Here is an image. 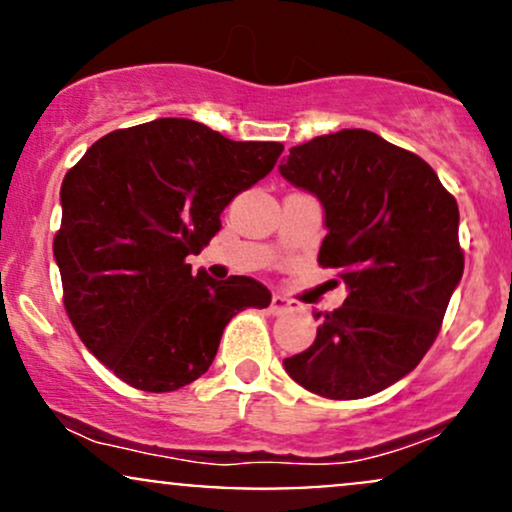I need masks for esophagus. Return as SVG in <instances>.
Returning a JSON list of instances; mask_svg holds the SVG:
<instances>
[{
	"label": "esophagus",
	"mask_w": 512,
	"mask_h": 512,
	"mask_svg": "<svg viewBox=\"0 0 512 512\" xmlns=\"http://www.w3.org/2000/svg\"><path fill=\"white\" fill-rule=\"evenodd\" d=\"M291 308H293V301H291V298L281 296V293H274V296H272V303H269V310H272L274 315L289 313Z\"/></svg>",
	"instance_id": "obj_1"
}]
</instances>
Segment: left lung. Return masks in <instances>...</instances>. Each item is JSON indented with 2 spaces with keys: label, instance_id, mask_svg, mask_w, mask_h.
<instances>
[{
  "label": "left lung",
  "instance_id": "8db88e82",
  "mask_svg": "<svg viewBox=\"0 0 512 512\" xmlns=\"http://www.w3.org/2000/svg\"><path fill=\"white\" fill-rule=\"evenodd\" d=\"M320 199L327 236L317 262L339 269L346 301L286 373L327 399H361L411 373L438 337L464 272L460 211L424 158L368 129L293 146L279 166Z\"/></svg>",
  "mask_w": 512,
  "mask_h": 512
}]
</instances>
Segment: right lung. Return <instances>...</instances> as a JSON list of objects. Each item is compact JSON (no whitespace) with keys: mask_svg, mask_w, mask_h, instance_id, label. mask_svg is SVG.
Listing matches in <instances>:
<instances>
[{"mask_svg":"<svg viewBox=\"0 0 512 512\" xmlns=\"http://www.w3.org/2000/svg\"><path fill=\"white\" fill-rule=\"evenodd\" d=\"M279 142H233L185 117L98 139L64 175L55 262L86 349L144 392L204 375L221 334L272 293L250 276H192L187 255L219 233L231 199L274 168Z\"/></svg>","mask_w":512,"mask_h":512,"instance_id":"right-lung-1","label":"right lung"}]
</instances>
